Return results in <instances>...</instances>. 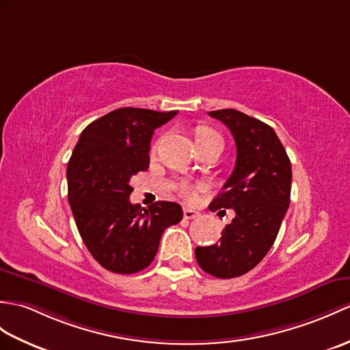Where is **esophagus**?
<instances>
[{
  "label": "esophagus",
  "mask_w": 350,
  "mask_h": 350,
  "mask_svg": "<svg viewBox=\"0 0 350 350\" xmlns=\"http://www.w3.org/2000/svg\"><path fill=\"white\" fill-rule=\"evenodd\" d=\"M198 212H195V210H192V208H183V216H185V219H195V217H198Z\"/></svg>",
  "instance_id": "1"
}]
</instances>
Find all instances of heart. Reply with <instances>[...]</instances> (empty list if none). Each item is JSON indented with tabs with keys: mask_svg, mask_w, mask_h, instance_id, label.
<instances>
[{
	"mask_svg": "<svg viewBox=\"0 0 350 350\" xmlns=\"http://www.w3.org/2000/svg\"><path fill=\"white\" fill-rule=\"evenodd\" d=\"M215 135H217V134L215 131H212V129L201 128V129H198V133H197V142L198 140H206V138L215 137ZM178 192H180L183 197H186V198H192L193 193H195V188L189 182H180V183H178Z\"/></svg>",
	"mask_w": 350,
	"mask_h": 350,
	"instance_id": "obj_1",
	"label": "heart"
}]
</instances>
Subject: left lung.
<instances>
[{
	"mask_svg": "<svg viewBox=\"0 0 350 350\" xmlns=\"http://www.w3.org/2000/svg\"><path fill=\"white\" fill-rule=\"evenodd\" d=\"M208 115L230 128L237 148L232 174L208 208H232L235 217L219 243L197 247L195 258L206 273L232 279L255 268L271 249L289 207L292 170L270 125L234 109Z\"/></svg>",
	"mask_w": 350,
	"mask_h": 350,
	"instance_id": "8db88e82",
	"label": "left lung"
}]
</instances>
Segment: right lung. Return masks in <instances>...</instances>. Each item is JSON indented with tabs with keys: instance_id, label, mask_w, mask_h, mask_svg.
I'll return each instance as SVG.
<instances>
[{
	"instance_id": "right-lung-1",
	"label": "right lung",
	"mask_w": 350,
	"mask_h": 350,
	"mask_svg": "<svg viewBox=\"0 0 350 350\" xmlns=\"http://www.w3.org/2000/svg\"><path fill=\"white\" fill-rule=\"evenodd\" d=\"M177 115L124 107L89 124L67 165L68 202L83 243L105 270L133 274L155 258L165 228L182 221L177 202L131 204V177L149 168L153 131Z\"/></svg>"
}]
</instances>
